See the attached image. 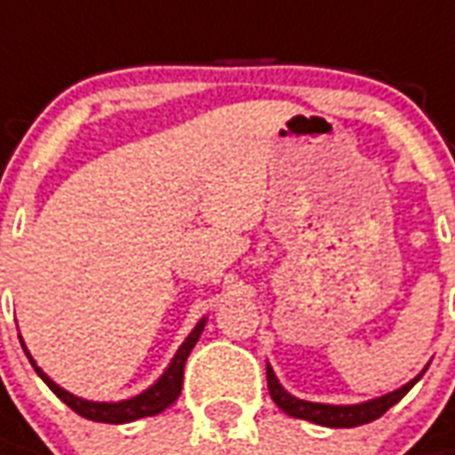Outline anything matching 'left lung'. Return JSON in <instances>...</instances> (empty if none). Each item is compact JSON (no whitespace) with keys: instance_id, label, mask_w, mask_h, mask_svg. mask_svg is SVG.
Wrapping results in <instances>:
<instances>
[{"instance_id":"1","label":"left lung","mask_w":455,"mask_h":455,"mask_svg":"<svg viewBox=\"0 0 455 455\" xmlns=\"http://www.w3.org/2000/svg\"><path fill=\"white\" fill-rule=\"evenodd\" d=\"M421 375H424V371L414 380L407 382L404 387L390 392L385 397H378V400L361 402V404H319V402L297 400L290 392L283 390V385L277 382L273 368L267 365V390H270L273 402L290 417L315 421V424H322V427H334V429H351V427H361V424H368V421L382 417L392 404H397L414 387V382L419 380Z\"/></svg>"}]
</instances>
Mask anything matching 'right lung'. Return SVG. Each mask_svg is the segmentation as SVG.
Here are the masks:
<instances>
[{
	"label": "right lung",
	"mask_w": 455,
	"mask_h": 455,
	"mask_svg": "<svg viewBox=\"0 0 455 455\" xmlns=\"http://www.w3.org/2000/svg\"><path fill=\"white\" fill-rule=\"evenodd\" d=\"M204 322L207 319H202L195 329H192V334L185 339V343L180 346V351L175 353V358L170 363V368L163 375H160V380L148 387L146 392H140L136 397H131V400H124V402H87V400H80V397H75L70 392H65L63 387H58L48 375H45L38 365L34 363L31 358V353L24 351L28 355V361L31 365L36 368V372L41 375V380L51 387V390L60 397V400L70 407L73 411H77L80 417L84 419H92V421H102V424H126V421H133V419H140V417H153V414H158V411L168 410L172 402L178 400L180 390H182V371H185V361H188L189 351L195 348V343H197L199 334H202V329H204ZM21 339V336H19Z\"/></svg>",
	"instance_id": "add662e5"
}]
</instances>
